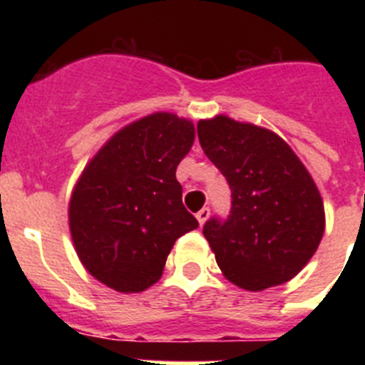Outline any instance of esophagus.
<instances>
[{"mask_svg": "<svg viewBox=\"0 0 365 365\" xmlns=\"http://www.w3.org/2000/svg\"><path fill=\"white\" fill-rule=\"evenodd\" d=\"M210 217V208H208V206H205V208H201V210L197 212V221H199V225H205V221L206 219Z\"/></svg>", "mask_w": 365, "mask_h": 365, "instance_id": "1", "label": "esophagus"}]
</instances>
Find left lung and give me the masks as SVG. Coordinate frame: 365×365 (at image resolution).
<instances>
[{
    "instance_id": "obj_1",
    "label": "left lung",
    "mask_w": 365,
    "mask_h": 365,
    "mask_svg": "<svg viewBox=\"0 0 365 365\" xmlns=\"http://www.w3.org/2000/svg\"><path fill=\"white\" fill-rule=\"evenodd\" d=\"M197 135L232 192L227 217L214 215L202 227L219 269L247 291L292 279L325 228L312 177L285 140L257 125L215 117L199 122Z\"/></svg>"
}]
</instances>
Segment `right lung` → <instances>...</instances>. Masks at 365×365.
Returning <instances> with one entry per match:
<instances>
[{
	"mask_svg": "<svg viewBox=\"0 0 365 365\" xmlns=\"http://www.w3.org/2000/svg\"><path fill=\"white\" fill-rule=\"evenodd\" d=\"M190 120L155 113L125 125L87 164L69 205L83 267L118 292H140L163 276L180 235L199 227L182 205L177 166L193 144Z\"/></svg>",
	"mask_w": 365,
	"mask_h": 365,
	"instance_id": "add662e5",
	"label": "right lung"
}]
</instances>
